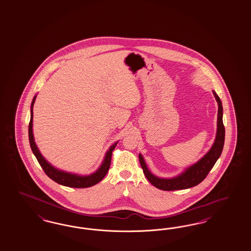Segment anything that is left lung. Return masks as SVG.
I'll return each instance as SVG.
<instances>
[{
	"label": "left lung",
	"instance_id": "8db88e82",
	"mask_svg": "<svg viewBox=\"0 0 251 251\" xmlns=\"http://www.w3.org/2000/svg\"><path fill=\"white\" fill-rule=\"evenodd\" d=\"M213 95L218 103V119H217V133L214 144L208 150L207 154L201 157L198 162L185 169L183 173L173 178H159L151 173L147 168L143 156L139 154V161L143 169L144 174L147 180L155 187L164 191L182 190L191 188L202 182L213 166L218 158L221 156L225 145V129L223 122V104L220 97L214 91Z\"/></svg>",
	"mask_w": 251,
	"mask_h": 251
}]
</instances>
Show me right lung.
Segmentation results:
<instances>
[{"instance_id": "obj_1", "label": "right lung", "mask_w": 251, "mask_h": 251, "mask_svg": "<svg viewBox=\"0 0 251 251\" xmlns=\"http://www.w3.org/2000/svg\"><path fill=\"white\" fill-rule=\"evenodd\" d=\"M36 100V95L33 97V100L31 102L30 105V121L28 124V139H29V145L31 147V150L33 152L38 162L43 168L44 173L46 175L51 178L52 181H54L59 184H62L64 186H69V187H74V188H86V187H91L93 185H95L96 183L102 181L104 176L109 170V167L111 164V157H112V151L115 149L117 146L118 142L114 143L109 149L106 151L105 156L104 157V160L98 170L90 175H78L75 173H67L64 171L58 170L54 168L52 165L50 164L44 156L41 154L39 148L36 146L34 141V136H33V104Z\"/></svg>"}]
</instances>
